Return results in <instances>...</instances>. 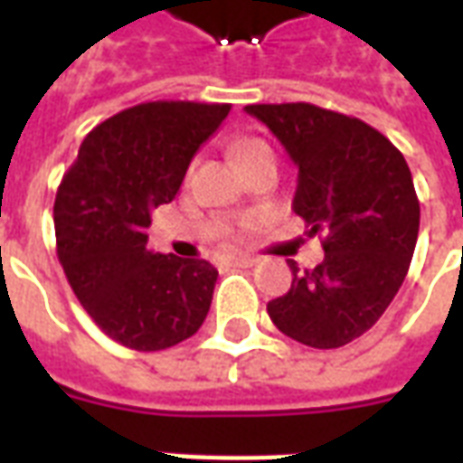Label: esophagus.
I'll list each match as a JSON object with an SVG mask.
<instances>
[{
	"instance_id": "esophagus-1",
	"label": "esophagus",
	"mask_w": 463,
	"mask_h": 463,
	"mask_svg": "<svg viewBox=\"0 0 463 463\" xmlns=\"http://www.w3.org/2000/svg\"><path fill=\"white\" fill-rule=\"evenodd\" d=\"M228 265H232V268H250V265H255V260L252 258H228Z\"/></svg>"
}]
</instances>
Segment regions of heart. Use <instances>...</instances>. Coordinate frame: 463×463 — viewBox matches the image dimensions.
Returning a JSON list of instances; mask_svg holds the SVG:
<instances>
[{"mask_svg":"<svg viewBox=\"0 0 463 463\" xmlns=\"http://www.w3.org/2000/svg\"><path fill=\"white\" fill-rule=\"evenodd\" d=\"M260 148H268L262 141H255V138H248V141H241L235 146V158L241 161L242 156H248L252 151H260Z\"/></svg>","mask_w":463,"mask_h":463,"instance_id":"obj_1","label":"heart"}]
</instances>
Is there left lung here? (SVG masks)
Listing matches in <instances>:
<instances>
[{"label":"left lung","instance_id":"8db88e82","mask_svg":"<svg viewBox=\"0 0 463 463\" xmlns=\"http://www.w3.org/2000/svg\"><path fill=\"white\" fill-rule=\"evenodd\" d=\"M298 165L292 211L322 232L325 260L292 270L268 302L275 327L315 349L357 340L384 315L407 278L419 235V198L404 156L359 118L312 104H252Z\"/></svg>","mask_w":463,"mask_h":463}]
</instances>
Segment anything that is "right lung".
<instances>
[{
  "label": "right lung",
  "mask_w": 463,
  "mask_h": 463,
  "mask_svg": "<svg viewBox=\"0 0 463 463\" xmlns=\"http://www.w3.org/2000/svg\"><path fill=\"white\" fill-rule=\"evenodd\" d=\"M231 104L151 101L89 133L54 201L56 255L91 320L118 345L158 352L201 330L218 270L146 250L151 211L171 203Z\"/></svg>",
  "instance_id": "obj_1"
}]
</instances>
